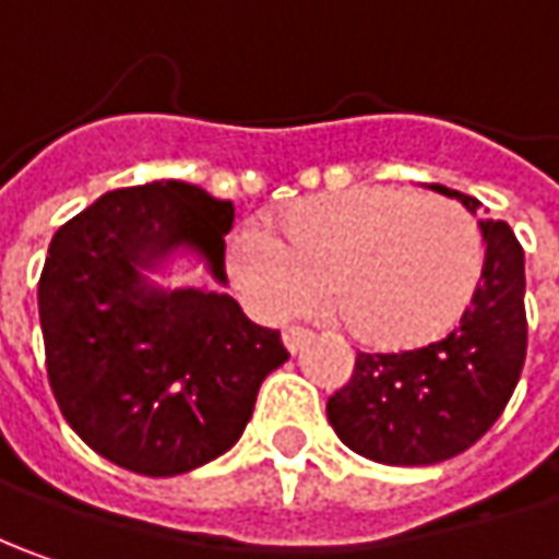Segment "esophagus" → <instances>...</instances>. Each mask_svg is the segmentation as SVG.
I'll list each match as a JSON object with an SVG mask.
<instances>
[{"label": "esophagus", "mask_w": 559, "mask_h": 559, "mask_svg": "<svg viewBox=\"0 0 559 559\" xmlns=\"http://www.w3.org/2000/svg\"><path fill=\"white\" fill-rule=\"evenodd\" d=\"M311 338L313 333L308 330V326H286V330H283V342H286V348H289L292 355H295V352H301Z\"/></svg>", "instance_id": "34e87169"}]
</instances>
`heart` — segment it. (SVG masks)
I'll return each mask as SVG.
<instances>
[{"label":"heart","mask_w":559,"mask_h":559,"mask_svg":"<svg viewBox=\"0 0 559 559\" xmlns=\"http://www.w3.org/2000/svg\"><path fill=\"white\" fill-rule=\"evenodd\" d=\"M476 217L451 199L364 186L292 204L276 236L246 226L229 242L233 280L276 317L330 313L364 345L407 348L444 333L483 276Z\"/></svg>","instance_id":"heart-1"}]
</instances>
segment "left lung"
Returning <instances> with one entry per match:
<instances>
[{
	"label": "left lung",
	"mask_w": 559,
	"mask_h": 559,
	"mask_svg": "<svg viewBox=\"0 0 559 559\" xmlns=\"http://www.w3.org/2000/svg\"><path fill=\"white\" fill-rule=\"evenodd\" d=\"M454 195L479 211L473 195ZM483 276L451 333L404 352H357L352 379L326 401L335 436L389 466H429L463 454L504 414L526 364L523 246L504 221H479Z\"/></svg>",
	"instance_id": "1"
}]
</instances>
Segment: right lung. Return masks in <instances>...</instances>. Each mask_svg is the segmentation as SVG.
<instances>
[{
    "label": "right lung",
    "mask_w": 559,
    "mask_h": 559,
    "mask_svg": "<svg viewBox=\"0 0 559 559\" xmlns=\"http://www.w3.org/2000/svg\"><path fill=\"white\" fill-rule=\"evenodd\" d=\"M233 217V202L162 180L105 192L52 236L39 276L49 385L76 436L130 473L180 476L221 457L264 376L289 360L226 292H158L140 276L192 246L226 283Z\"/></svg>",
    "instance_id": "add662e5"
}]
</instances>
